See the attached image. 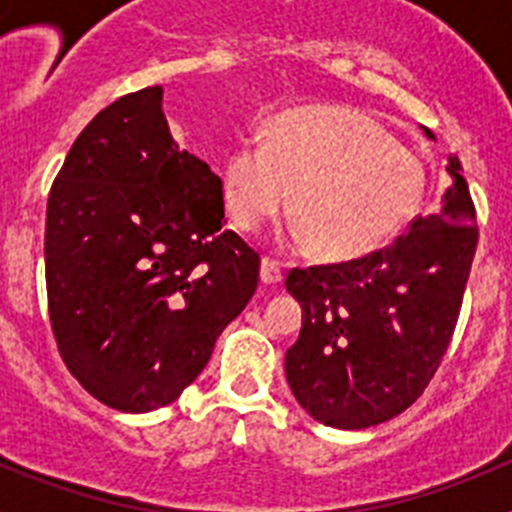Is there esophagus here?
<instances>
[{"mask_svg":"<svg viewBox=\"0 0 512 512\" xmlns=\"http://www.w3.org/2000/svg\"><path fill=\"white\" fill-rule=\"evenodd\" d=\"M261 282L277 284L282 282V266L274 259H261Z\"/></svg>","mask_w":512,"mask_h":512,"instance_id":"esophagus-1","label":"esophagus"}]
</instances>
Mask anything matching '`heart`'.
<instances>
[{"label": "heart", "mask_w": 512, "mask_h": 512, "mask_svg": "<svg viewBox=\"0 0 512 512\" xmlns=\"http://www.w3.org/2000/svg\"><path fill=\"white\" fill-rule=\"evenodd\" d=\"M425 171L418 153L354 107H302L271 122L269 138L246 135L223 171V197L243 233L287 210L295 241L325 261L379 251L415 215Z\"/></svg>", "instance_id": "heart-1"}]
</instances>
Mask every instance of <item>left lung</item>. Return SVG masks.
I'll return each instance as SVG.
<instances>
[{"label": "left lung", "mask_w": 512, "mask_h": 512, "mask_svg": "<svg viewBox=\"0 0 512 512\" xmlns=\"http://www.w3.org/2000/svg\"><path fill=\"white\" fill-rule=\"evenodd\" d=\"M431 140L436 135L428 128ZM436 215L415 217L382 251L289 271L302 328L284 372L302 408L330 428L361 431L408 410L436 374L459 320L477 251V217L461 164Z\"/></svg>", "instance_id": "1"}]
</instances>
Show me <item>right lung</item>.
I'll list each match as a JSON object with an SVG mask.
<instances>
[{
	"instance_id": "obj_1",
	"label": "right lung",
	"mask_w": 512,
	"mask_h": 512,
	"mask_svg": "<svg viewBox=\"0 0 512 512\" xmlns=\"http://www.w3.org/2000/svg\"><path fill=\"white\" fill-rule=\"evenodd\" d=\"M161 99L146 87L104 107L74 140L45 212L61 359L122 413L182 395L259 284V253L225 230L220 176L176 146Z\"/></svg>"
}]
</instances>
